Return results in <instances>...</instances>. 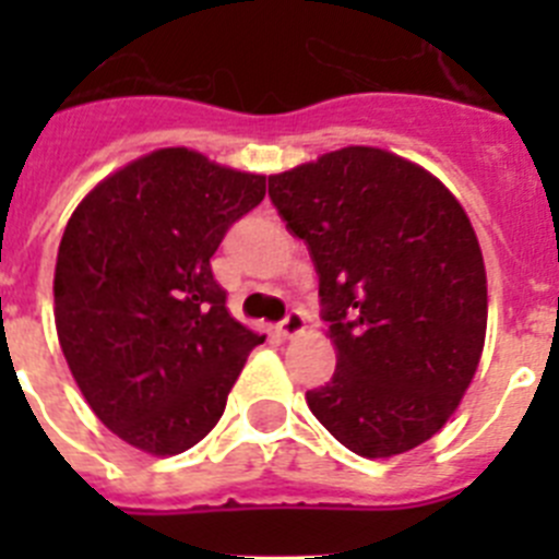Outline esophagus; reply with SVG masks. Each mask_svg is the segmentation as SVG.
<instances>
[{
    "instance_id": "obj_1",
    "label": "esophagus",
    "mask_w": 559,
    "mask_h": 559,
    "mask_svg": "<svg viewBox=\"0 0 559 559\" xmlns=\"http://www.w3.org/2000/svg\"><path fill=\"white\" fill-rule=\"evenodd\" d=\"M302 330H305V313H302V310H290V313L283 319V324H280V333H283L285 338H294V335H299Z\"/></svg>"
}]
</instances>
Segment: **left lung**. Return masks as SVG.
<instances>
[{
  "label": "left lung",
  "instance_id": "obj_1",
  "mask_svg": "<svg viewBox=\"0 0 559 559\" xmlns=\"http://www.w3.org/2000/svg\"><path fill=\"white\" fill-rule=\"evenodd\" d=\"M308 243L335 374L305 394L358 456L423 445L471 386L487 333V274L462 204L431 173L380 147H341L269 176Z\"/></svg>",
  "mask_w": 559,
  "mask_h": 559
}]
</instances>
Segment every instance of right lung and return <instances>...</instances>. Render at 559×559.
<instances>
[{
  "mask_svg": "<svg viewBox=\"0 0 559 559\" xmlns=\"http://www.w3.org/2000/svg\"><path fill=\"white\" fill-rule=\"evenodd\" d=\"M265 176L162 147L103 179L69 218L56 328L72 378L128 445L173 456L206 437L265 335L226 310L210 257Z\"/></svg>",
  "mask_w": 559,
  "mask_h": 559,
  "instance_id": "obj_1",
  "label": "right lung"
}]
</instances>
